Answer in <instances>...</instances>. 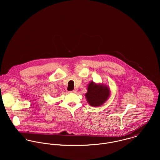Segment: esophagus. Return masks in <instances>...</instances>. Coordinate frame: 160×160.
<instances>
[{
  "label": "esophagus",
  "instance_id": "esophagus-1",
  "mask_svg": "<svg viewBox=\"0 0 160 160\" xmlns=\"http://www.w3.org/2000/svg\"><path fill=\"white\" fill-rule=\"evenodd\" d=\"M71 92H72V93H76V92H77V91H76V89H74L73 91H71Z\"/></svg>",
  "mask_w": 160,
  "mask_h": 160
}]
</instances>
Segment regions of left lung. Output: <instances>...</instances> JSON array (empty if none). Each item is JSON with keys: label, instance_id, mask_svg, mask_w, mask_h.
Wrapping results in <instances>:
<instances>
[{"label": "left lung", "instance_id": "1", "mask_svg": "<svg viewBox=\"0 0 160 160\" xmlns=\"http://www.w3.org/2000/svg\"><path fill=\"white\" fill-rule=\"evenodd\" d=\"M110 95L108 87L103 85H97L93 82L89 84L86 97L90 105L98 107L102 105Z\"/></svg>", "mask_w": 160, "mask_h": 160}]
</instances>
